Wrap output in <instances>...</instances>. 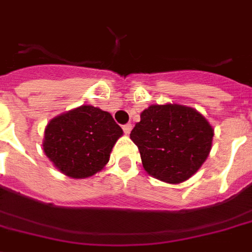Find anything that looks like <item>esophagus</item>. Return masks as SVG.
Here are the masks:
<instances>
[{"label": "esophagus", "instance_id": "obj_1", "mask_svg": "<svg viewBox=\"0 0 252 252\" xmlns=\"http://www.w3.org/2000/svg\"><path fill=\"white\" fill-rule=\"evenodd\" d=\"M124 131H125V134H130V131H131V125L130 124H126V125H124Z\"/></svg>", "mask_w": 252, "mask_h": 252}]
</instances>
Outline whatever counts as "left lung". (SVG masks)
Returning a JSON list of instances; mask_svg holds the SVG:
<instances>
[{
  "instance_id": "obj_1",
  "label": "left lung",
  "mask_w": 252,
  "mask_h": 252,
  "mask_svg": "<svg viewBox=\"0 0 252 252\" xmlns=\"http://www.w3.org/2000/svg\"><path fill=\"white\" fill-rule=\"evenodd\" d=\"M130 138L138 146L149 174L179 184L193 176L208 157L214 130L196 110L180 104H153L141 114Z\"/></svg>"
}]
</instances>
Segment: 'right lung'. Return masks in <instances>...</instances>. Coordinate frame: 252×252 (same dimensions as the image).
Here are the masks:
<instances>
[{"instance_id": "obj_1", "label": "right lung", "mask_w": 252, "mask_h": 252, "mask_svg": "<svg viewBox=\"0 0 252 252\" xmlns=\"http://www.w3.org/2000/svg\"><path fill=\"white\" fill-rule=\"evenodd\" d=\"M122 133L110 113L94 106H80L49 122L44 153L62 173L86 179L107 164Z\"/></svg>"}]
</instances>
